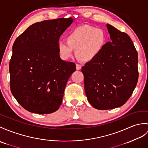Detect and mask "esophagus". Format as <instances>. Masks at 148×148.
<instances>
[{"label":"esophagus","instance_id":"34e87169","mask_svg":"<svg viewBox=\"0 0 148 148\" xmlns=\"http://www.w3.org/2000/svg\"><path fill=\"white\" fill-rule=\"evenodd\" d=\"M81 69V66L80 64H76V70H80Z\"/></svg>","mask_w":148,"mask_h":148}]
</instances>
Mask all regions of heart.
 Listing matches in <instances>:
<instances>
[{"mask_svg":"<svg viewBox=\"0 0 148 148\" xmlns=\"http://www.w3.org/2000/svg\"><path fill=\"white\" fill-rule=\"evenodd\" d=\"M67 42L60 41L58 44L60 57L64 60L73 56L74 50L81 60L91 61L103 50L107 43V36L100 28L82 25L75 27L69 33Z\"/></svg>","mask_w":148,"mask_h":148,"instance_id":"heart-1","label":"heart"}]
</instances>
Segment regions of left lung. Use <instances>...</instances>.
<instances>
[{
	"mask_svg": "<svg viewBox=\"0 0 148 148\" xmlns=\"http://www.w3.org/2000/svg\"><path fill=\"white\" fill-rule=\"evenodd\" d=\"M111 42L82 67L87 99L94 108L109 110L125 104L138 80V55L127 34L107 24Z\"/></svg>",
	"mask_w": 148,
	"mask_h": 148,
	"instance_id": "obj_1",
	"label": "left lung"
}]
</instances>
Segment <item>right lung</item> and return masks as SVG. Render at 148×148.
<instances>
[{
  "label": "right lung",
  "instance_id": "add662e5",
  "mask_svg": "<svg viewBox=\"0 0 148 148\" xmlns=\"http://www.w3.org/2000/svg\"><path fill=\"white\" fill-rule=\"evenodd\" d=\"M74 19L45 20L31 25L12 46L9 63L10 87L26 110L38 114L57 111L75 64L60 57V36Z\"/></svg>",
  "mask_w": 148,
  "mask_h": 148
}]
</instances>
